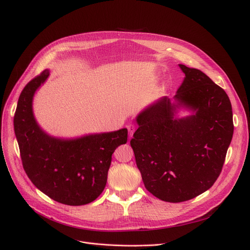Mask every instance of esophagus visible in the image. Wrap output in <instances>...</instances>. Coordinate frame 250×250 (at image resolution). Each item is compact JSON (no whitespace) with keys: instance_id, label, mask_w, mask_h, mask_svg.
<instances>
[{"instance_id":"1","label":"esophagus","mask_w":250,"mask_h":250,"mask_svg":"<svg viewBox=\"0 0 250 250\" xmlns=\"http://www.w3.org/2000/svg\"><path fill=\"white\" fill-rule=\"evenodd\" d=\"M126 128H127V130H128L129 137H132L133 134L135 133V130H136V126H135L133 124H130V125H126Z\"/></svg>"}]
</instances>
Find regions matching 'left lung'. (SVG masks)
I'll list each match as a JSON object with an SVG mask.
<instances>
[{
  "instance_id": "obj_1",
  "label": "left lung",
  "mask_w": 250,
  "mask_h": 250,
  "mask_svg": "<svg viewBox=\"0 0 250 250\" xmlns=\"http://www.w3.org/2000/svg\"><path fill=\"white\" fill-rule=\"evenodd\" d=\"M179 67L186 78L174 102L163 97L144 109L130 140L145 188L169 203L191 200L213 187L234 130L226 92L202 71ZM180 107L196 113L176 119Z\"/></svg>"
}]
</instances>
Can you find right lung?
<instances>
[{
  "label": "right lung",
  "instance_id": "1",
  "mask_svg": "<svg viewBox=\"0 0 250 250\" xmlns=\"http://www.w3.org/2000/svg\"><path fill=\"white\" fill-rule=\"evenodd\" d=\"M49 76L41 73L24 87L14 115L22 165L33 185L50 199L68 206L96 200L107 181L114 150L127 141V129L74 140L52 138L37 125L32 99Z\"/></svg>",
  "mask_w": 250,
  "mask_h": 250
}]
</instances>
